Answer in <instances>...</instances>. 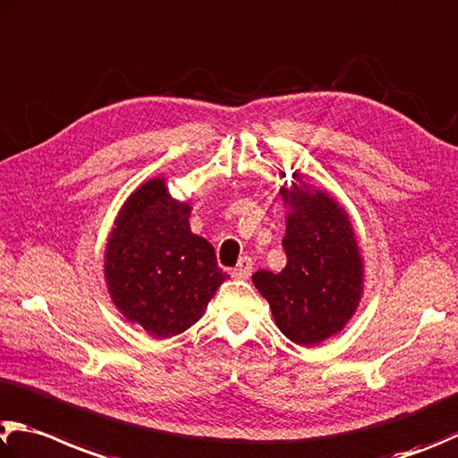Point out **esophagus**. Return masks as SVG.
<instances>
[{"label": "esophagus", "instance_id": "obj_1", "mask_svg": "<svg viewBox=\"0 0 458 458\" xmlns=\"http://www.w3.org/2000/svg\"><path fill=\"white\" fill-rule=\"evenodd\" d=\"M252 258L250 256H242L238 260V264H236V268H232V278H236V280H246L248 276H250L252 274Z\"/></svg>", "mask_w": 458, "mask_h": 458}]
</instances>
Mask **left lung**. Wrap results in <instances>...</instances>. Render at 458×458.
Returning <instances> with one entry per match:
<instances>
[{"label": "left lung", "mask_w": 458, "mask_h": 458, "mask_svg": "<svg viewBox=\"0 0 458 458\" xmlns=\"http://www.w3.org/2000/svg\"><path fill=\"white\" fill-rule=\"evenodd\" d=\"M296 178V174H293ZM286 216L284 270H258L252 282L282 335L312 346L351 320L362 293V258L348 214L335 198L306 184L280 190Z\"/></svg>", "instance_id": "8db88e82"}]
</instances>
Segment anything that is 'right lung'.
Returning <instances> with one entry per match:
<instances>
[{"mask_svg":"<svg viewBox=\"0 0 458 458\" xmlns=\"http://www.w3.org/2000/svg\"><path fill=\"white\" fill-rule=\"evenodd\" d=\"M190 206L154 178L131 194L106 246V282L128 320L156 338L180 335L202 318L226 280L212 244L190 232Z\"/></svg>","mask_w":458,"mask_h":458,"instance_id":"add662e5","label":"right lung"}]
</instances>
